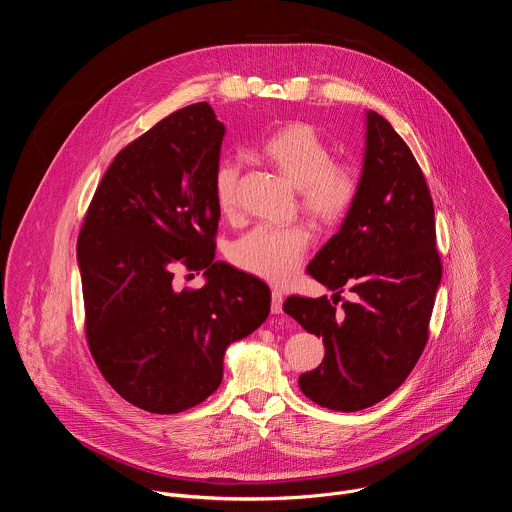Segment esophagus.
<instances>
[{"label":"esophagus","mask_w":512,"mask_h":512,"mask_svg":"<svg viewBox=\"0 0 512 512\" xmlns=\"http://www.w3.org/2000/svg\"><path fill=\"white\" fill-rule=\"evenodd\" d=\"M271 312L273 314H281L283 312V294L279 289L271 291Z\"/></svg>","instance_id":"34e87169"}]
</instances>
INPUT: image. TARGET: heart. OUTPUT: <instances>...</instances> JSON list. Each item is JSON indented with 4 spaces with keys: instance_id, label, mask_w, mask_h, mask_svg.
<instances>
[{
    "instance_id": "1",
    "label": "heart",
    "mask_w": 512,
    "mask_h": 512,
    "mask_svg": "<svg viewBox=\"0 0 512 512\" xmlns=\"http://www.w3.org/2000/svg\"><path fill=\"white\" fill-rule=\"evenodd\" d=\"M261 156L300 192L304 210L322 225H336L350 212L358 196V176L352 168L332 164L326 139L308 123H289L269 133ZM241 168L235 160H223L212 176L218 208L233 214L237 208V184ZM310 245V231L294 227H257L233 247V261L267 281H285L296 273Z\"/></svg>"
}]
</instances>
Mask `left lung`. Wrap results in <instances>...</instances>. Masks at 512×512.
I'll use <instances>...</instances> for the list:
<instances>
[{
	"label": "left lung",
	"mask_w": 512,
	"mask_h": 512,
	"mask_svg": "<svg viewBox=\"0 0 512 512\" xmlns=\"http://www.w3.org/2000/svg\"><path fill=\"white\" fill-rule=\"evenodd\" d=\"M358 196L338 233L316 253L308 273L340 296H291L283 312L322 336L324 360L300 377L314 403L334 411L367 409L413 371L425 342L442 261L435 251L429 188L407 143L375 111L364 113ZM332 296V298H334Z\"/></svg>",
	"instance_id": "1"
}]
</instances>
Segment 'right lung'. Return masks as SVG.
Returning <instances> with one entry per match:
<instances>
[{
  "mask_svg": "<svg viewBox=\"0 0 512 512\" xmlns=\"http://www.w3.org/2000/svg\"><path fill=\"white\" fill-rule=\"evenodd\" d=\"M225 125L188 105L131 141L105 172L77 243L85 328L107 383L150 413H180L223 381L227 348L269 316V287L214 259L212 176ZM204 270L194 292L173 269Z\"/></svg>",
  "mask_w": 512,
  "mask_h": 512,
  "instance_id": "right-lung-1",
  "label": "right lung"
}]
</instances>
